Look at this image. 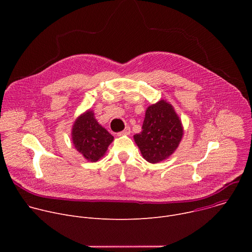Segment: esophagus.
Here are the masks:
<instances>
[{"label": "esophagus", "mask_w": 252, "mask_h": 252, "mask_svg": "<svg viewBox=\"0 0 252 252\" xmlns=\"http://www.w3.org/2000/svg\"><path fill=\"white\" fill-rule=\"evenodd\" d=\"M128 134H130V127H129V126H126L123 131H121V132L118 133L119 136H122V135H128Z\"/></svg>", "instance_id": "esophagus-1"}]
</instances>
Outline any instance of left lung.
Returning <instances> with one entry per match:
<instances>
[{
  "label": "left lung",
  "mask_w": 252,
  "mask_h": 252,
  "mask_svg": "<svg viewBox=\"0 0 252 252\" xmlns=\"http://www.w3.org/2000/svg\"><path fill=\"white\" fill-rule=\"evenodd\" d=\"M141 129L133 139L142 158L151 163H158L173 155L184 135L182 120L164 99L149 105Z\"/></svg>",
  "instance_id": "1"
}]
</instances>
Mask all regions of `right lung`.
Wrapping results in <instances>:
<instances>
[{
	"label": "right lung",
	"mask_w": 252,
	"mask_h": 252,
	"mask_svg": "<svg viewBox=\"0 0 252 252\" xmlns=\"http://www.w3.org/2000/svg\"><path fill=\"white\" fill-rule=\"evenodd\" d=\"M113 140L114 136L97 123L93 110L80 115L71 127L75 149L91 162H96L104 157Z\"/></svg>",
	"instance_id": "1"
}]
</instances>
